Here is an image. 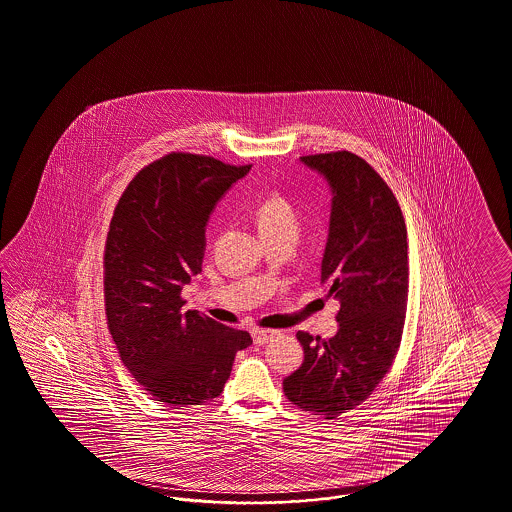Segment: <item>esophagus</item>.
<instances>
[{
    "mask_svg": "<svg viewBox=\"0 0 512 512\" xmlns=\"http://www.w3.org/2000/svg\"><path fill=\"white\" fill-rule=\"evenodd\" d=\"M276 335H278V331H274V329H253L251 331V337H253L255 345H266Z\"/></svg>",
    "mask_w": 512,
    "mask_h": 512,
    "instance_id": "34e87169",
    "label": "esophagus"
}]
</instances>
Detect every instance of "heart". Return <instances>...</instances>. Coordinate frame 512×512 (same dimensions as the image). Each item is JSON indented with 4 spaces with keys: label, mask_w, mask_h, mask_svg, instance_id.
Masks as SVG:
<instances>
[{
    "label": "heart",
    "mask_w": 512,
    "mask_h": 512,
    "mask_svg": "<svg viewBox=\"0 0 512 512\" xmlns=\"http://www.w3.org/2000/svg\"><path fill=\"white\" fill-rule=\"evenodd\" d=\"M255 221L263 236L289 234L297 238L299 226H301V219L295 205L282 194H270L263 198L255 207Z\"/></svg>",
    "instance_id": "b5f03b06"
}]
</instances>
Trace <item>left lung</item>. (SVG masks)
Masks as SVG:
<instances>
[{"label":"left lung","instance_id":"1","mask_svg":"<svg viewBox=\"0 0 512 512\" xmlns=\"http://www.w3.org/2000/svg\"><path fill=\"white\" fill-rule=\"evenodd\" d=\"M333 200L322 284L339 299L331 339L299 331L305 362L284 379L287 400L326 419L360 406L389 373L408 307V230L389 184L348 152L310 154Z\"/></svg>","mask_w":512,"mask_h":512}]
</instances>
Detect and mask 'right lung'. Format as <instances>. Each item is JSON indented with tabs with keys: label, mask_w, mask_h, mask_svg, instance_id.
<instances>
[{
	"label": "right lung",
	"mask_w": 512,
	"mask_h": 512,
	"mask_svg": "<svg viewBox=\"0 0 512 512\" xmlns=\"http://www.w3.org/2000/svg\"><path fill=\"white\" fill-rule=\"evenodd\" d=\"M251 165L171 152L143 167L118 200L104 246V308L123 366L175 409L225 389L251 335L184 310V284L202 272L205 225Z\"/></svg>",
	"instance_id": "add662e5"
}]
</instances>
